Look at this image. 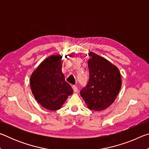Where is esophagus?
<instances>
[{"label":"esophagus","instance_id":"esophagus-1","mask_svg":"<svg viewBox=\"0 0 149 149\" xmlns=\"http://www.w3.org/2000/svg\"><path fill=\"white\" fill-rule=\"evenodd\" d=\"M72 88H73V90H74V92H75V93H76L77 91V90H78V89H77V87L75 86V85H74V86L72 87Z\"/></svg>","mask_w":149,"mask_h":149}]
</instances>
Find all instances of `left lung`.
I'll list each match as a JSON object with an SVG mask.
<instances>
[{"label":"left lung","instance_id":"1","mask_svg":"<svg viewBox=\"0 0 149 149\" xmlns=\"http://www.w3.org/2000/svg\"><path fill=\"white\" fill-rule=\"evenodd\" d=\"M88 54L89 80L80 93L88 108L99 112L114 102L122 86V77L119 69L108 60L91 51Z\"/></svg>","mask_w":149,"mask_h":149}]
</instances>
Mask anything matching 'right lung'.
<instances>
[{"instance_id": "obj_1", "label": "right lung", "mask_w": 149, "mask_h": 149, "mask_svg": "<svg viewBox=\"0 0 149 149\" xmlns=\"http://www.w3.org/2000/svg\"><path fill=\"white\" fill-rule=\"evenodd\" d=\"M63 61L62 55H51L38 65L30 77V87L35 99L49 110L60 109L73 93L62 72Z\"/></svg>"}]
</instances>
